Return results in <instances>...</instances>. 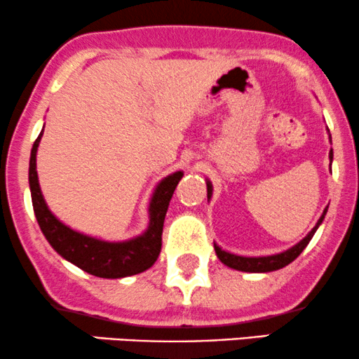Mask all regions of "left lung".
I'll return each mask as SVG.
<instances>
[{
  "instance_id": "left-lung-1",
  "label": "left lung",
  "mask_w": 359,
  "mask_h": 359,
  "mask_svg": "<svg viewBox=\"0 0 359 359\" xmlns=\"http://www.w3.org/2000/svg\"><path fill=\"white\" fill-rule=\"evenodd\" d=\"M328 134H330V132H328ZM328 139H330V144H332V137H328ZM328 158H330V165H332L333 150H330V154H328ZM205 184H208V201H209L210 198H212V183H210L209 180H205ZM327 209H328V205L323 209L320 219L317 220V224L313 225V229L301 240V242H297L296 245H292L291 248L284 250V252H281V253L263 255V257H243V255L230 253V252H227V250L220 248L217 243H214L215 255H217V258L225 264V266L237 269V271H245V273L276 271V269H281L284 266H287L289 263H292L294 259H296L299 255L304 252V248L307 247L309 242H311L313 237V233L317 232V229L320 227L323 219H325Z\"/></svg>"
}]
</instances>
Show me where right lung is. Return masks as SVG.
<instances>
[{"label": "right lung", "mask_w": 359, "mask_h": 359, "mask_svg": "<svg viewBox=\"0 0 359 359\" xmlns=\"http://www.w3.org/2000/svg\"><path fill=\"white\" fill-rule=\"evenodd\" d=\"M42 134L43 129L31 150L29 188H31L34 214H36L39 227L52 248L67 262L97 278L117 279L134 276L154 266L161 250V233H163L166 210H168L176 186L183 178V171H175L165 176L155 186L149 203V225L144 232L122 242H109V240L91 237V235L73 230L60 219H57L55 214L48 209L37 176V149Z\"/></svg>", "instance_id": "right-lung-1"}]
</instances>
